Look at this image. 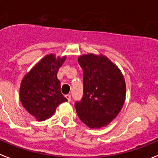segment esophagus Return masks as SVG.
<instances>
[{
  "label": "esophagus",
  "mask_w": 158,
  "mask_h": 158,
  "mask_svg": "<svg viewBox=\"0 0 158 158\" xmlns=\"http://www.w3.org/2000/svg\"><path fill=\"white\" fill-rule=\"evenodd\" d=\"M66 99H67V101H69V102H70V101H71V96H70V94L66 95Z\"/></svg>",
  "instance_id": "obj_1"
}]
</instances>
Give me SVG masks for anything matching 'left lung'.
I'll return each instance as SVG.
<instances>
[{"label":"left lung","instance_id":"obj_1","mask_svg":"<svg viewBox=\"0 0 158 158\" xmlns=\"http://www.w3.org/2000/svg\"><path fill=\"white\" fill-rule=\"evenodd\" d=\"M78 61L83 69V94L75 103L77 114L90 128L105 127L116 118L123 106V76L118 68L102 55H83Z\"/></svg>","mask_w":158,"mask_h":158}]
</instances>
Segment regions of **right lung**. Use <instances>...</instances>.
<instances>
[{
    "label": "right lung",
    "instance_id": "add662e5",
    "mask_svg": "<svg viewBox=\"0 0 158 158\" xmlns=\"http://www.w3.org/2000/svg\"><path fill=\"white\" fill-rule=\"evenodd\" d=\"M66 57L49 54L42 58L25 75L20 86V100L25 110L38 121L54 114L57 106L67 101L61 94L57 74Z\"/></svg>",
    "mask_w": 158,
    "mask_h": 158
}]
</instances>
